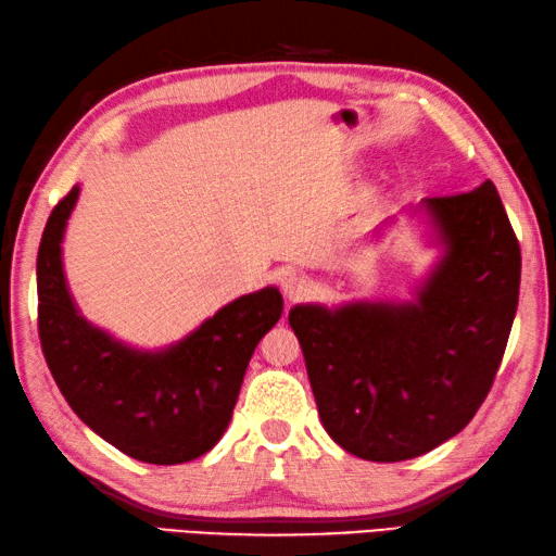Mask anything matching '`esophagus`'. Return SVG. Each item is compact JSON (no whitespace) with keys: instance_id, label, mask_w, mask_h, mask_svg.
<instances>
[{"instance_id":"esophagus-1","label":"esophagus","mask_w":556,"mask_h":556,"mask_svg":"<svg viewBox=\"0 0 556 556\" xmlns=\"http://www.w3.org/2000/svg\"><path fill=\"white\" fill-rule=\"evenodd\" d=\"M280 288H282V295H286L288 302H298V300L309 298L312 282L300 274H286L280 280Z\"/></svg>"}]
</instances>
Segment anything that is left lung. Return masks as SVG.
Returning a JSON list of instances; mask_svg holds the SVG:
<instances>
[{
  "label": "left lung",
  "instance_id": "1",
  "mask_svg": "<svg viewBox=\"0 0 556 556\" xmlns=\"http://www.w3.org/2000/svg\"><path fill=\"white\" fill-rule=\"evenodd\" d=\"M412 215L438 249L412 300L307 302L288 314L324 431L370 463L424 455L472 421L518 309L520 247L494 184L424 198Z\"/></svg>",
  "mask_w": 556,
  "mask_h": 556
}]
</instances>
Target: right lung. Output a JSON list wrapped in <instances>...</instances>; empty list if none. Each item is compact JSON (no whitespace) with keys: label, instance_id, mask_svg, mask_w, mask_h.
<instances>
[{"label":"right lung","instance_id":"1","mask_svg":"<svg viewBox=\"0 0 556 556\" xmlns=\"http://www.w3.org/2000/svg\"><path fill=\"white\" fill-rule=\"evenodd\" d=\"M79 184L50 213L38 249V333L62 396L132 459L181 465L217 445L232 421L251 353L276 327L282 295L266 286L219 307L184 339L138 349L91 324L72 298L62 239Z\"/></svg>","mask_w":556,"mask_h":556}]
</instances>
